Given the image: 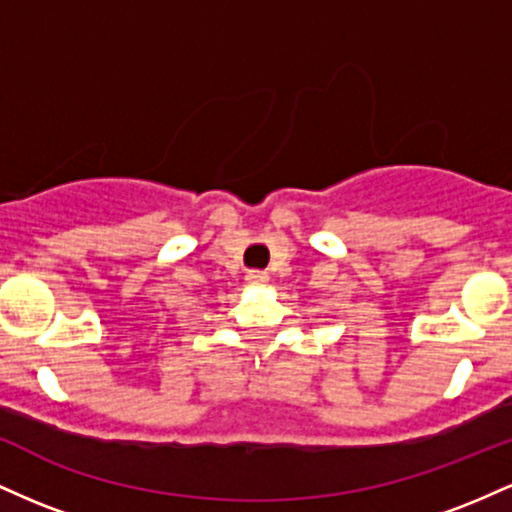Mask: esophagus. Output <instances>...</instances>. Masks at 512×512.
I'll return each mask as SVG.
<instances>
[{"mask_svg":"<svg viewBox=\"0 0 512 512\" xmlns=\"http://www.w3.org/2000/svg\"><path fill=\"white\" fill-rule=\"evenodd\" d=\"M245 279H248V284L260 286V284H264V281L269 279V276H267V272H262V269H250V272L245 274Z\"/></svg>","mask_w":512,"mask_h":512,"instance_id":"34e87169","label":"esophagus"}]
</instances>
